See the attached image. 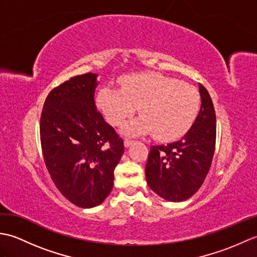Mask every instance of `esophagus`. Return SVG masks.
<instances>
[{
  "label": "esophagus",
  "instance_id": "1",
  "mask_svg": "<svg viewBox=\"0 0 257 257\" xmlns=\"http://www.w3.org/2000/svg\"><path fill=\"white\" fill-rule=\"evenodd\" d=\"M134 144V140H132V139H128V138H125L124 140H123V145H124V147H128L130 146V145H133Z\"/></svg>",
  "mask_w": 257,
  "mask_h": 257
}]
</instances>
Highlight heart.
<instances>
[{
    "instance_id": "b5f03b06",
    "label": "heart",
    "mask_w": 257,
    "mask_h": 257,
    "mask_svg": "<svg viewBox=\"0 0 257 257\" xmlns=\"http://www.w3.org/2000/svg\"><path fill=\"white\" fill-rule=\"evenodd\" d=\"M97 106L107 121L120 125L139 107L141 116L124 125L127 134L148 135L160 141L176 140L188 133L200 109L193 86L158 73H140L120 79V89L103 87Z\"/></svg>"
}]
</instances>
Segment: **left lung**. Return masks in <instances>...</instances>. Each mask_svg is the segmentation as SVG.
<instances>
[{
    "mask_svg": "<svg viewBox=\"0 0 257 257\" xmlns=\"http://www.w3.org/2000/svg\"><path fill=\"white\" fill-rule=\"evenodd\" d=\"M201 108L189 132L176 143L151 146L147 183L162 199L181 202L203 184L215 150L216 117L210 94L199 84Z\"/></svg>",
    "mask_w": 257,
    "mask_h": 257,
    "instance_id": "left-lung-1",
    "label": "left lung"
}]
</instances>
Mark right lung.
<instances>
[{
	"instance_id": "1",
	"label": "right lung",
	"mask_w": 257,
	"mask_h": 257,
	"mask_svg": "<svg viewBox=\"0 0 257 257\" xmlns=\"http://www.w3.org/2000/svg\"><path fill=\"white\" fill-rule=\"evenodd\" d=\"M96 74L75 76L48 94L41 116L43 157L53 182L79 207L102 203L113 185L123 140L95 105Z\"/></svg>"
}]
</instances>
